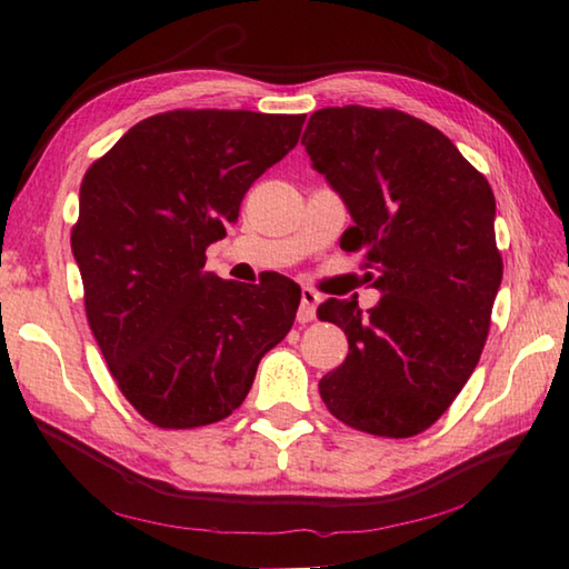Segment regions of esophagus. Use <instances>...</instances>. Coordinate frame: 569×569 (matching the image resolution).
Masks as SVG:
<instances>
[{"instance_id": "1", "label": "esophagus", "mask_w": 569, "mask_h": 569, "mask_svg": "<svg viewBox=\"0 0 569 569\" xmlns=\"http://www.w3.org/2000/svg\"><path fill=\"white\" fill-rule=\"evenodd\" d=\"M321 296L313 291V288H301V306H298L296 319L298 323H308L316 319V306H319Z\"/></svg>"}]
</instances>
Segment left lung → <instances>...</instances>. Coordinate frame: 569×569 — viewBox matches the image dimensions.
<instances>
[{"label": "left lung", "instance_id": "obj_1", "mask_svg": "<svg viewBox=\"0 0 569 569\" xmlns=\"http://www.w3.org/2000/svg\"><path fill=\"white\" fill-rule=\"evenodd\" d=\"M301 146L343 198L379 303L329 298L319 319L341 326L346 361L319 383L346 427L407 439L445 413L485 349L502 253L495 192L445 132L391 108H323Z\"/></svg>", "mask_w": 569, "mask_h": 569}]
</instances>
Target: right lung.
Masks as SVG:
<instances>
[{
  "instance_id": "obj_1",
  "label": "right lung",
  "mask_w": 569,
  "mask_h": 569,
  "mask_svg": "<svg viewBox=\"0 0 569 569\" xmlns=\"http://www.w3.org/2000/svg\"><path fill=\"white\" fill-rule=\"evenodd\" d=\"M303 122L250 110L160 112L84 172L70 236L84 313L122 397L160 429L230 417L263 353L291 331L301 303L293 281H220L203 266Z\"/></svg>"
}]
</instances>
